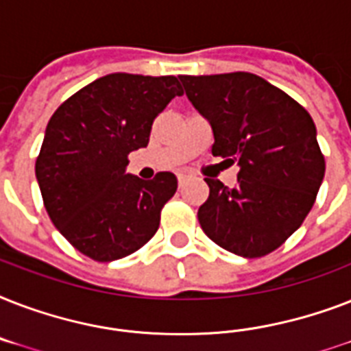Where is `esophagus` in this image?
I'll return each mask as SVG.
<instances>
[{"mask_svg":"<svg viewBox=\"0 0 351 351\" xmlns=\"http://www.w3.org/2000/svg\"><path fill=\"white\" fill-rule=\"evenodd\" d=\"M186 182H187V176L186 175H178V186H180V189L184 186H186Z\"/></svg>","mask_w":351,"mask_h":351,"instance_id":"34e87169","label":"esophagus"}]
</instances>
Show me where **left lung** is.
<instances>
[{"label":"left lung","instance_id":"1","mask_svg":"<svg viewBox=\"0 0 351 351\" xmlns=\"http://www.w3.org/2000/svg\"><path fill=\"white\" fill-rule=\"evenodd\" d=\"M178 78L213 129V156L239 165L231 189L204 178V233L244 258L271 253L304 222L324 178L315 123L291 96L256 74Z\"/></svg>","mask_w":351,"mask_h":351}]
</instances>
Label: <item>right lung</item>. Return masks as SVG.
Listing matches in <instances>:
<instances>
[{
  "label": "right lung",
  "mask_w": 351,
  "mask_h": 351,
  "mask_svg": "<svg viewBox=\"0 0 351 351\" xmlns=\"http://www.w3.org/2000/svg\"><path fill=\"white\" fill-rule=\"evenodd\" d=\"M184 90L175 76L112 73L85 85L47 123L36 180L52 224L84 255L112 262L153 239L176 176L142 180L129 153L145 147L154 118Z\"/></svg>",
  "instance_id": "1"
}]
</instances>
